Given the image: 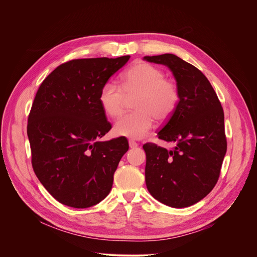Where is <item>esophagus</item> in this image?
Listing matches in <instances>:
<instances>
[{"mask_svg":"<svg viewBox=\"0 0 257 257\" xmlns=\"http://www.w3.org/2000/svg\"><path fill=\"white\" fill-rule=\"evenodd\" d=\"M129 146H130L131 149H136L137 146H138V143H137L136 141H134V140L130 139V140H129Z\"/></svg>","mask_w":257,"mask_h":257,"instance_id":"1","label":"esophagus"}]
</instances>
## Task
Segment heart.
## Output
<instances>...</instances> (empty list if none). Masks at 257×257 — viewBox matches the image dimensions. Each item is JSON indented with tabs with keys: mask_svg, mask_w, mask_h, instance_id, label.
I'll use <instances>...</instances> for the list:
<instances>
[{
	"mask_svg": "<svg viewBox=\"0 0 257 257\" xmlns=\"http://www.w3.org/2000/svg\"><path fill=\"white\" fill-rule=\"evenodd\" d=\"M122 88L113 81L102 84L98 101L104 114L117 118L123 112L126 97L136 95L133 106L136 111L123 115L115 123L114 132L133 139L144 137L158 121L168 120L180 101L177 84L166 78V73L149 63L137 62L121 78Z\"/></svg>",
	"mask_w": 257,
	"mask_h": 257,
	"instance_id": "obj_1",
	"label": "heart"
}]
</instances>
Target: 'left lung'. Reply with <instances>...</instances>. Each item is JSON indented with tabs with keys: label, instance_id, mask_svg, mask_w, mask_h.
I'll use <instances>...</instances> for the list:
<instances>
[{
	"label": "left lung",
	"instance_id": "left-lung-1",
	"mask_svg": "<svg viewBox=\"0 0 257 257\" xmlns=\"http://www.w3.org/2000/svg\"><path fill=\"white\" fill-rule=\"evenodd\" d=\"M170 68L180 92L174 114L158 133L175 142L168 151L145 143V183L160 202L181 208L204 198L215 186L227 152L224 109L203 73L173 54L145 56Z\"/></svg>",
	"mask_w": 257,
	"mask_h": 257
}]
</instances>
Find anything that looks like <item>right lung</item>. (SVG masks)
Listing matches in <instances>:
<instances>
[{
  "label": "right lung",
  "instance_id": "1",
  "mask_svg": "<svg viewBox=\"0 0 257 257\" xmlns=\"http://www.w3.org/2000/svg\"><path fill=\"white\" fill-rule=\"evenodd\" d=\"M130 59H76L57 67L35 94L27 123L33 171L59 202L86 208L104 199L129 149L126 138L98 141L112 128L100 87Z\"/></svg>",
  "mask_w": 257,
  "mask_h": 257
}]
</instances>
